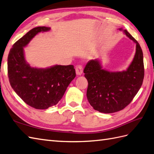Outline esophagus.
<instances>
[{"label":"esophagus","instance_id":"obj_1","mask_svg":"<svg viewBox=\"0 0 154 154\" xmlns=\"http://www.w3.org/2000/svg\"><path fill=\"white\" fill-rule=\"evenodd\" d=\"M75 71H76V74L77 75H81L83 73V66L81 65L77 66L76 67Z\"/></svg>","mask_w":154,"mask_h":154}]
</instances>
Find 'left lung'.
<instances>
[{"mask_svg": "<svg viewBox=\"0 0 154 154\" xmlns=\"http://www.w3.org/2000/svg\"><path fill=\"white\" fill-rule=\"evenodd\" d=\"M127 36L136 43L133 60L127 70L109 71L102 69L99 59L91 60L85 69L88 81L87 97L95 110L104 113L119 112L133 100L140 90L144 77L143 53L137 41L127 30Z\"/></svg>", "mask_w": 154, "mask_h": 154, "instance_id": "1", "label": "left lung"}]
</instances>
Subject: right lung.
I'll return each mask as SVG.
<instances>
[{
  "instance_id": "add662e5",
  "label": "right lung",
  "mask_w": 154,
  "mask_h": 154,
  "mask_svg": "<svg viewBox=\"0 0 154 154\" xmlns=\"http://www.w3.org/2000/svg\"><path fill=\"white\" fill-rule=\"evenodd\" d=\"M50 29L45 26L32 29L13 45L8 56V75L12 88L27 105L38 109L57 104L76 76L73 65L37 68L27 63L23 47L37 34Z\"/></svg>"
}]
</instances>
